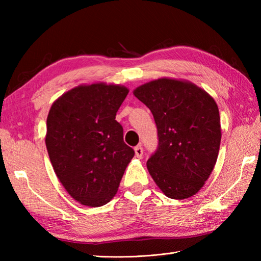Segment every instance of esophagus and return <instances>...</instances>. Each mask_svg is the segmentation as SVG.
Segmentation results:
<instances>
[{
    "instance_id": "obj_1",
    "label": "esophagus",
    "mask_w": 261,
    "mask_h": 261,
    "mask_svg": "<svg viewBox=\"0 0 261 261\" xmlns=\"http://www.w3.org/2000/svg\"><path fill=\"white\" fill-rule=\"evenodd\" d=\"M135 153L137 158H141L143 156V148L141 146H137L135 148Z\"/></svg>"
}]
</instances>
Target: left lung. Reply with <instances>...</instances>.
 I'll return each instance as SVG.
<instances>
[{
    "label": "left lung",
    "instance_id": "obj_1",
    "mask_svg": "<svg viewBox=\"0 0 261 261\" xmlns=\"http://www.w3.org/2000/svg\"><path fill=\"white\" fill-rule=\"evenodd\" d=\"M134 95L151 111L159 146L147 168L166 196L185 199L201 190L214 169L221 143L218 104L186 80H153Z\"/></svg>",
    "mask_w": 261,
    "mask_h": 261
}]
</instances>
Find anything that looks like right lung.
I'll return each instance as SVG.
<instances>
[{
	"mask_svg": "<svg viewBox=\"0 0 261 261\" xmlns=\"http://www.w3.org/2000/svg\"><path fill=\"white\" fill-rule=\"evenodd\" d=\"M129 88L98 82L65 92L47 118L46 147L59 181L75 201L98 207L112 199L135 156L115 120Z\"/></svg>",
	"mask_w": 261,
	"mask_h": 261,
	"instance_id": "obj_1",
	"label": "right lung"
}]
</instances>
